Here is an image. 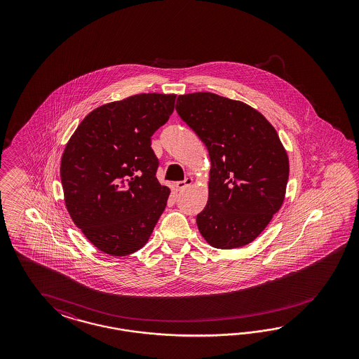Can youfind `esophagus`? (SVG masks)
<instances>
[{"label": "esophagus", "mask_w": 359, "mask_h": 359, "mask_svg": "<svg viewBox=\"0 0 359 359\" xmlns=\"http://www.w3.org/2000/svg\"><path fill=\"white\" fill-rule=\"evenodd\" d=\"M192 182H194V179H192V177H185L184 180L176 182L175 185H176V188H177V189H185L187 187H189V185L192 184Z\"/></svg>", "instance_id": "1"}]
</instances>
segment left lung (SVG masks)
<instances>
[{
	"instance_id": "1",
	"label": "left lung",
	"mask_w": 359,
	"mask_h": 359,
	"mask_svg": "<svg viewBox=\"0 0 359 359\" xmlns=\"http://www.w3.org/2000/svg\"><path fill=\"white\" fill-rule=\"evenodd\" d=\"M176 111L207 146V207L196 217L217 249L257 238L280 209L290 175L287 152L271 123L249 105L209 92L179 96Z\"/></svg>"
}]
</instances>
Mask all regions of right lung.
Here are the masks:
<instances>
[{"label":"right lung","instance_id":"add662e5","mask_svg":"<svg viewBox=\"0 0 359 359\" xmlns=\"http://www.w3.org/2000/svg\"><path fill=\"white\" fill-rule=\"evenodd\" d=\"M175 95L142 93L90 111L65 146L60 177L67 210L98 250L125 257L144 246L167 205L151 137Z\"/></svg>","mask_w":359,"mask_h":359}]
</instances>
